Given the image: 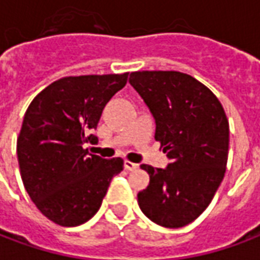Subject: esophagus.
<instances>
[{
	"instance_id": "obj_1",
	"label": "esophagus",
	"mask_w": 260,
	"mask_h": 260,
	"mask_svg": "<svg viewBox=\"0 0 260 260\" xmlns=\"http://www.w3.org/2000/svg\"><path fill=\"white\" fill-rule=\"evenodd\" d=\"M124 167L125 170H128V171H134V170L138 169V164L132 163V161H125Z\"/></svg>"
}]
</instances>
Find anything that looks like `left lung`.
Returning <instances> with one entry per match:
<instances>
[{"instance_id":"left-lung-1","label":"left lung","mask_w":260,"mask_h":260,"mask_svg":"<svg viewBox=\"0 0 260 260\" xmlns=\"http://www.w3.org/2000/svg\"><path fill=\"white\" fill-rule=\"evenodd\" d=\"M129 83L150 110L156 141L170 163L142 164L150 182L138 193L147 218L180 229L205 212L223 181L229 156V121L210 89L177 71H142Z\"/></svg>"}]
</instances>
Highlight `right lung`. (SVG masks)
Segmentation results:
<instances>
[{"mask_svg": "<svg viewBox=\"0 0 260 260\" xmlns=\"http://www.w3.org/2000/svg\"><path fill=\"white\" fill-rule=\"evenodd\" d=\"M128 74L83 75L55 80L27 107L16 153L26 192L40 212L62 227L90 220L102 206L122 158L89 154L102 113Z\"/></svg>", "mask_w": 260, "mask_h": 260, "instance_id": "add662e5", "label": "right lung"}]
</instances>
